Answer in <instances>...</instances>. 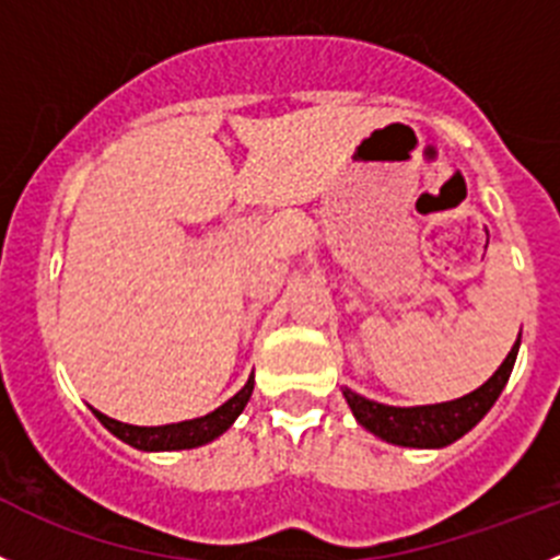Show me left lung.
<instances>
[{
    "mask_svg": "<svg viewBox=\"0 0 560 560\" xmlns=\"http://www.w3.org/2000/svg\"><path fill=\"white\" fill-rule=\"evenodd\" d=\"M516 351H520V339H516V345L511 348V353L492 378L486 381L480 389L469 392V395L458 400H451V404L398 409V406H384L362 398V395L351 389H342V395L348 406H351L353 417L359 420V425H364L370 433L386 439L392 445L445 447L456 442V439H462L469 428L478 425L486 411L492 409L503 386L509 384V375L516 362Z\"/></svg>",
    "mask_w": 560,
    "mask_h": 560,
    "instance_id": "1",
    "label": "left lung"
}]
</instances>
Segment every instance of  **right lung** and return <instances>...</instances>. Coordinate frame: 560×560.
Returning <instances> with one entry per match:
<instances>
[{"label": "right lung", "instance_id": "obj_1", "mask_svg": "<svg viewBox=\"0 0 560 560\" xmlns=\"http://www.w3.org/2000/svg\"><path fill=\"white\" fill-rule=\"evenodd\" d=\"M250 392H254V375H250L248 384H245L232 400H226V404H223L221 409L212 411V415L160 428L127 425V422H118L113 420V417H104L102 411H93V415L98 417V422H102L109 433H115L121 442L138 447V451H187V447L207 445V442H212L215 436H221V433L237 420L240 411L245 409Z\"/></svg>", "mask_w": 560, "mask_h": 560}]
</instances>
